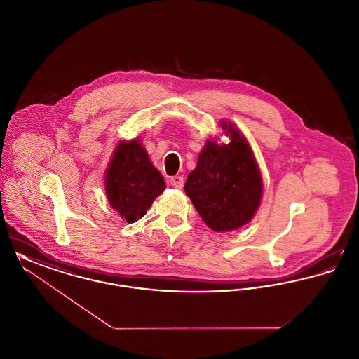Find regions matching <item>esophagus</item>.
Wrapping results in <instances>:
<instances>
[{"label":"esophagus","mask_w":359,"mask_h":359,"mask_svg":"<svg viewBox=\"0 0 359 359\" xmlns=\"http://www.w3.org/2000/svg\"><path fill=\"white\" fill-rule=\"evenodd\" d=\"M172 187L182 188L184 186V179L183 176H173L171 177Z\"/></svg>","instance_id":"34e87169"}]
</instances>
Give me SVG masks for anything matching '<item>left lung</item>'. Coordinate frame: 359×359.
<instances>
[{"label": "left lung", "mask_w": 359, "mask_h": 359, "mask_svg": "<svg viewBox=\"0 0 359 359\" xmlns=\"http://www.w3.org/2000/svg\"><path fill=\"white\" fill-rule=\"evenodd\" d=\"M229 144L207 141L184 191L201 218L214 231H230L249 222L262 195V179L246 138L233 126Z\"/></svg>", "instance_id": "8db88e82"}]
</instances>
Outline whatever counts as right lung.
<instances>
[{
    "mask_svg": "<svg viewBox=\"0 0 359 359\" xmlns=\"http://www.w3.org/2000/svg\"><path fill=\"white\" fill-rule=\"evenodd\" d=\"M106 195L110 205L128 223L141 219L165 189L161 173L152 165L137 140L121 142L106 171Z\"/></svg>",
    "mask_w": 359,
    "mask_h": 359,
    "instance_id": "1",
    "label": "right lung"
}]
</instances>
